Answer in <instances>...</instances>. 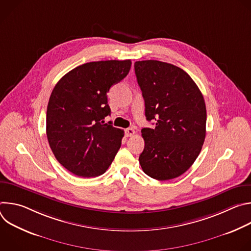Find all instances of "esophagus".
I'll return each instance as SVG.
<instances>
[{
    "mask_svg": "<svg viewBox=\"0 0 251 251\" xmlns=\"http://www.w3.org/2000/svg\"><path fill=\"white\" fill-rule=\"evenodd\" d=\"M125 135H126V137H131V136L135 135V130L133 128H127L125 130Z\"/></svg>",
    "mask_w": 251,
    "mask_h": 251,
    "instance_id": "obj_1",
    "label": "esophagus"
}]
</instances>
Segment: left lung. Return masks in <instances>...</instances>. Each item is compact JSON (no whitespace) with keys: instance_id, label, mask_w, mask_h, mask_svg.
<instances>
[{"instance_id":"left-lung-1","label":"left lung","mask_w":251,"mask_h":251,"mask_svg":"<svg viewBox=\"0 0 251 251\" xmlns=\"http://www.w3.org/2000/svg\"><path fill=\"white\" fill-rule=\"evenodd\" d=\"M145 101L148 121L143 128L145 147L139 162L146 175L167 181L183 175L201 153L205 138L206 109L203 96L182 68L159 60L134 64Z\"/></svg>"}]
</instances>
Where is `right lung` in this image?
I'll use <instances>...</instances> for the list:
<instances>
[{"instance_id": "obj_1", "label": "right lung", "mask_w": 251, "mask_h": 251, "mask_svg": "<svg viewBox=\"0 0 251 251\" xmlns=\"http://www.w3.org/2000/svg\"><path fill=\"white\" fill-rule=\"evenodd\" d=\"M131 60H102L70 70L54 86L47 110V136L56 160L78 176L106 172L121 147L124 131L110 115L107 92L131 68Z\"/></svg>"}]
</instances>
